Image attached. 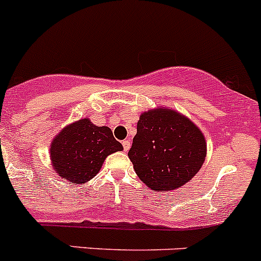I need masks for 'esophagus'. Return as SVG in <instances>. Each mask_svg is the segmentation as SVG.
<instances>
[{
    "label": "esophagus",
    "mask_w": 261,
    "mask_h": 261,
    "mask_svg": "<svg viewBox=\"0 0 261 261\" xmlns=\"http://www.w3.org/2000/svg\"><path fill=\"white\" fill-rule=\"evenodd\" d=\"M122 145H123V150H125V152H127V150L130 149V145H131L130 140H123Z\"/></svg>",
    "instance_id": "1"
}]
</instances>
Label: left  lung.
I'll use <instances>...</instances> for the list:
<instances>
[{
  "label": "left lung",
  "mask_w": 261,
  "mask_h": 261,
  "mask_svg": "<svg viewBox=\"0 0 261 261\" xmlns=\"http://www.w3.org/2000/svg\"><path fill=\"white\" fill-rule=\"evenodd\" d=\"M136 130L128 158L139 179L150 189L172 191L199 171L206 142L191 119L160 108L143 113Z\"/></svg>",
  "instance_id": "8db88e82"
}]
</instances>
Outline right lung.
<instances>
[{
  "mask_svg": "<svg viewBox=\"0 0 261 261\" xmlns=\"http://www.w3.org/2000/svg\"><path fill=\"white\" fill-rule=\"evenodd\" d=\"M107 126H95L90 119L72 123L53 140L50 154L54 169L63 179L82 184L99 172L111 153L122 150Z\"/></svg>",
  "mask_w": 261,
  "mask_h": 261,
  "instance_id": "right-lung-1",
  "label": "right lung"
}]
</instances>
